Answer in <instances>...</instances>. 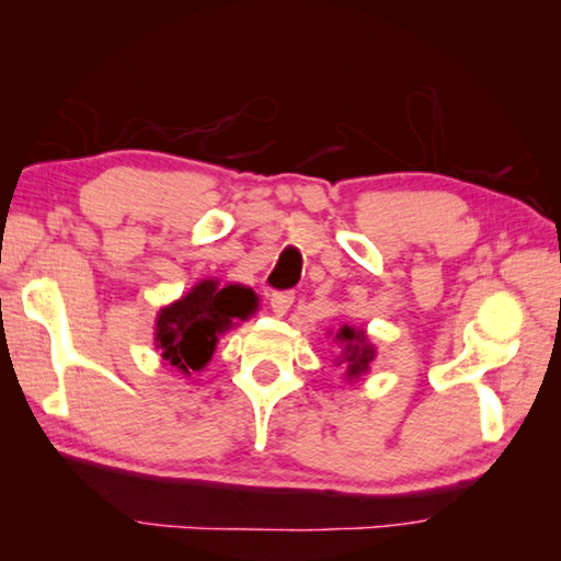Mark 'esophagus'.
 <instances>
[{
	"mask_svg": "<svg viewBox=\"0 0 561 561\" xmlns=\"http://www.w3.org/2000/svg\"><path fill=\"white\" fill-rule=\"evenodd\" d=\"M291 304H294V291H274L272 299H270L272 311L277 313V316L287 313L289 308H291Z\"/></svg>",
	"mask_w": 561,
	"mask_h": 561,
	"instance_id": "esophagus-1",
	"label": "esophagus"
}]
</instances>
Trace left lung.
Masks as SVG:
<instances>
[{
	"instance_id": "1",
	"label": "left lung",
	"mask_w": 561,
	"mask_h": 561,
	"mask_svg": "<svg viewBox=\"0 0 561 561\" xmlns=\"http://www.w3.org/2000/svg\"><path fill=\"white\" fill-rule=\"evenodd\" d=\"M335 340L340 342V356H337V366L344 368V376H347V380H356L362 378L368 366H371L374 356H376V350L374 344L368 342L366 332L362 328H354V325H342L337 332H335Z\"/></svg>"
}]
</instances>
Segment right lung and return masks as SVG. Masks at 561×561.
Instances as JSON below:
<instances>
[{
  "mask_svg": "<svg viewBox=\"0 0 561 561\" xmlns=\"http://www.w3.org/2000/svg\"><path fill=\"white\" fill-rule=\"evenodd\" d=\"M257 311V296L243 284H226L202 279L183 299L159 311L157 350L165 366L185 376L199 371L217 350L219 335Z\"/></svg>",
  "mask_w": 561,
  "mask_h": 561,
  "instance_id": "right-lung-1",
  "label": "right lung"
}]
</instances>
